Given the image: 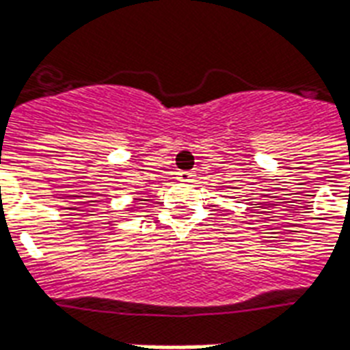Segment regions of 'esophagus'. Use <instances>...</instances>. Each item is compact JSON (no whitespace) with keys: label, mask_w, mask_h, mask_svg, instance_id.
<instances>
[{"label":"esophagus","mask_w":350,"mask_h":350,"mask_svg":"<svg viewBox=\"0 0 350 350\" xmlns=\"http://www.w3.org/2000/svg\"><path fill=\"white\" fill-rule=\"evenodd\" d=\"M178 180H180V182H191V180H193V172L182 170V172H178Z\"/></svg>","instance_id":"1"}]
</instances>
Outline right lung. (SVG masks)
Masks as SVG:
<instances>
[{
	"label": "right lung",
	"mask_w": 350,
	"mask_h": 350,
	"mask_svg": "<svg viewBox=\"0 0 350 350\" xmlns=\"http://www.w3.org/2000/svg\"><path fill=\"white\" fill-rule=\"evenodd\" d=\"M135 208H138V206H135V204H131L129 208H125V212H133V210H135Z\"/></svg>",
	"instance_id": "add662e5"
}]
</instances>
